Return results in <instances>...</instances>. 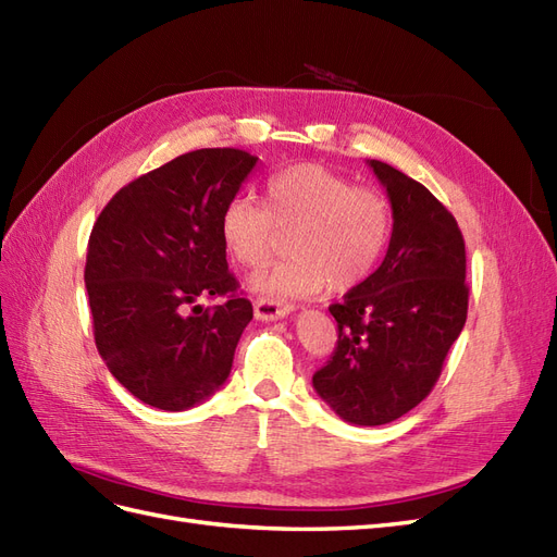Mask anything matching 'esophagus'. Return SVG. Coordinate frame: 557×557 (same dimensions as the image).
<instances>
[{"instance_id": "34e87169", "label": "esophagus", "mask_w": 557, "mask_h": 557, "mask_svg": "<svg viewBox=\"0 0 557 557\" xmlns=\"http://www.w3.org/2000/svg\"><path fill=\"white\" fill-rule=\"evenodd\" d=\"M252 309H256L258 320H278V318L288 315L293 311V305H288V301L269 299V297H258L256 305H252Z\"/></svg>"}]
</instances>
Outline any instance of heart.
<instances>
[{
  "label": "heart",
  "mask_w": 557,
  "mask_h": 557,
  "mask_svg": "<svg viewBox=\"0 0 557 557\" xmlns=\"http://www.w3.org/2000/svg\"><path fill=\"white\" fill-rule=\"evenodd\" d=\"M288 235L290 258L252 278L269 297H309L320 290L344 293L374 272L387 237L391 205L372 188L323 164H293L264 183V207L250 197H232L218 232L230 258L248 269L262 267Z\"/></svg>",
  "instance_id": "heart-1"
}]
</instances>
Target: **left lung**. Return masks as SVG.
<instances>
[{
  "mask_svg": "<svg viewBox=\"0 0 557 557\" xmlns=\"http://www.w3.org/2000/svg\"><path fill=\"white\" fill-rule=\"evenodd\" d=\"M393 207V234L374 274L332 305L339 339L313 387L352 425H385L423 401L465 320L462 232L423 183L367 160Z\"/></svg>",
  "mask_w": 557,
  "mask_h": 557,
  "instance_id": "obj_1",
  "label": "left lung"
}]
</instances>
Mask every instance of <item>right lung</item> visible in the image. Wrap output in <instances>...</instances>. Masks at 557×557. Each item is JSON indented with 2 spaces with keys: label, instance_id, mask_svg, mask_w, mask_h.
<instances>
[{
  "label": "right lung",
  "instance_id": "add662e5",
  "mask_svg": "<svg viewBox=\"0 0 557 557\" xmlns=\"http://www.w3.org/2000/svg\"><path fill=\"white\" fill-rule=\"evenodd\" d=\"M258 158L201 148L117 190L92 225L86 290L99 356L150 407L185 411L232 369L252 305L237 293L218 232ZM223 296L205 310L201 298Z\"/></svg>",
  "mask_w": 557,
  "mask_h": 557
}]
</instances>
